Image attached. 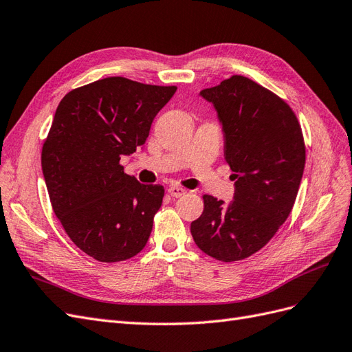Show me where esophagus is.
Masks as SVG:
<instances>
[{"label": "esophagus", "mask_w": 352, "mask_h": 352, "mask_svg": "<svg viewBox=\"0 0 352 352\" xmlns=\"http://www.w3.org/2000/svg\"><path fill=\"white\" fill-rule=\"evenodd\" d=\"M167 192L170 194V195H172L173 198H179V197H184L185 194H186V190L184 189V188H180V186H170L168 188V190H167Z\"/></svg>", "instance_id": "1"}]
</instances>
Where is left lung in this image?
Segmentation results:
<instances>
[{
	"label": "left lung",
	"mask_w": 352,
	"mask_h": 352,
	"mask_svg": "<svg viewBox=\"0 0 352 352\" xmlns=\"http://www.w3.org/2000/svg\"><path fill=\"white\" fill-rule=\"evenodd\" d=\"M199 94L217 110L235 195L229 204L202 195L190 233L210 257L239 261L260 251L294 207L305 166L301 124L280 97L239 74Z\"/></svg>",
	"instance_id": "8db88e82"
}]
</instances>
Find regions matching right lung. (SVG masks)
Wrapping results in <instances>:
<instances>
[{"mask_svg":"<svg viewBox=\"0 0 352 352\" xmlns=\"http://www.w3.org/2000/svg\"><path fill=\"white\" fill-rule=\"evenodd\" d=\"M176 87L114 76L65 95L42 146L52 210L78 248L101 263L141 252L164 188L123 172L122 155L142 146Z\"/></svg>","mask_w":352,"mask_h":352,"instance_id":"obj_1","label":"right lung"}]
</instances>
